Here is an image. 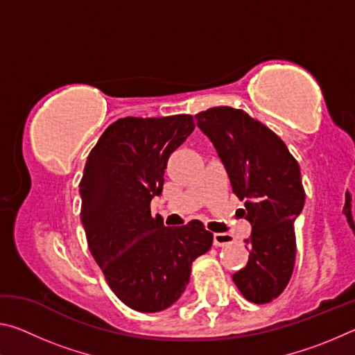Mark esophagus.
Listing matches in <instances>:
<instances>
[{
    "label": "esophagus",
    "mask_w": 355,
    "mask_h": 355,
    "mask_svg": "<svg viewBox=\"0 0 355 355\" xmlns=\"http://www.w3.org/2000/svg\"><path fill=\"white\" fill-rule=\"evenodd\" d=\"M214 245H218V248H222V245H227V244H232L235 241V238L230 233H214Z\"/></svg>",
    "instance_id": "esophagus-1"
}]
</instances>
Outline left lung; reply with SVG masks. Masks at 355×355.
<instances>
[{"label": "left lung", "instance_id": "1", "mask_svg": "<svg viewBox=\"0 0 355 355\" xmlns=\"http://www.w3.org/2000/svg\"><path fill=\"white\" fill-rule=\"evenodd\" d=\"M196 119L213 142L233 192L245 200L241 211L252 225L250 238L244 239L249 261L233 274V282L250 302H271L286 288L296 260L294 220L305 203L297 161L274 131L243 110L209 107Z\"/></svg>", "mask_w": 355, "mask_h": 355}]
</instances>
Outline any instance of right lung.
Wrapping results in <instances>:
<instances>
[{"instance_id": "1", "label": "right lung", "mask_w": 355, "mask_h": 355, "mask_svg": "<svg viewBox=\"0 0 355 355\" xmlns=\"http://www.w3.org/2000/svg\"><path fill=\"white\" fill-rule=\"evenodd\" d=\"M196 125L189 114L119 119L87 156L80 183L81 222L107 285L130 309L155 313L177 302L191 266L213 233L200 220L166 227L150 203L161 196L172 152Z\"/></svg>"}]
</instances>
